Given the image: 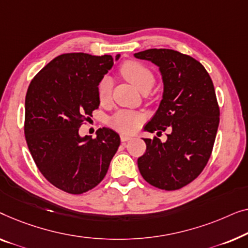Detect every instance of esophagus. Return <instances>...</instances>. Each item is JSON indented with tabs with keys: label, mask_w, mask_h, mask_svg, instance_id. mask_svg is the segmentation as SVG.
I'll list each match as a JSON object with an SVG mask.
<instances>
[{
	"label": "esophagus",
	"mask_w": 248,
	"mask_h": 248,
	"mask_svg": "<svg viewBox=\"0 0 248 248\" xmlns=\"http://www.w3.org/2000/svg\"><path fill=\"white\" fill-rule=\"evenodd\" d=\"M120 139H121V141H128L129 139H131V136H128V135H124V134H121L120 135Z\"/></svg>",
	"instance_id": "34e87169"
}]
</instances>
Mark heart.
<instances>
[{
  "label": "heart",
  "instance_id": "1",
  "mask_svg": "<svg viewBox=\"0 0 248 248\" xmlns=\"http://www.w3.org/2000/svg\"><path fill=\"white\" fill-rule=\"evenodd\" d=\"M121 74L124 78L130 82L132 85L136 86L139 91L145 92L149 91L154 85L155 78L153 72L145 65L138 62H125L120 68ZM112 79L109 76H104L97 86V95L101 102H108L112 93ZM145 119L144 114L135 112L129 110H120L114 113L110 119L111 127L116 128L117 130L131 134L135 132L140 125L141 121Z\"/></svg>",
  "mask_w": 248,
  "mask_h": 248
}]
</instances>
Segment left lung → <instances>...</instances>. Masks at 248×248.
Returning a JSON list of instances; mask_svg holds the SVG:
<instances>
[{
  "instance_id": "1",
  "label": "left lung",
  "mask_w": 248,
  "mask_h": 248,
  "mask_svg": "<svg viewBox=\"0 0 248 248\" xmlns=\"http://www.w3.org/2000/svg\"><path fill=\"white\" fill-rule=\"evenodd\" d=\"M135 57L158 66L164 84L163 99L145 130H169L165 142L144 138L139 172L153 186L179 190L200 175L214 148L220 116L214 83L201 62L176 50L154 48Z\"/></svg>"
}]
</instances>
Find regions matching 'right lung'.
<instances>
[{
  "label": "right lung",
  "instance_id": "obj_1",
  "mask_svg": "<svg viewBox=\"0 0 248 248\" xmlns=\"http://www.w3.org/2000/svg\"><path fill=\"white\" fill-rule=\"evenodd\" d=\"M112 65L110 55L62 54L48 62L28 88V148L48 182L67 193L82 194L95 187L120 145L119 135L109 128H100L94 139L78 134L100 106L97 86Z\"/></svg>",
  "mask_w": 248,
  "mask_h": 248
}]
</instances>
